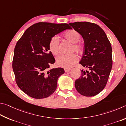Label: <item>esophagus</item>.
I'll list each match as a JSON object with an SVG mask.
<instances>
[{"label": "esophagus", "mask_w": 126, "mask_h": 126, "mask_svg": "<svg viewBox=\"0 0 126 126\" xmlns=\"http://www.w3.org/2000/svg\"><path fill=\"white\" fill-rule=\"evenodd\" d=\"M70 70H71V69H64L65 72H67L70 71Z\"/></svg>", "instance_id": "34e87169"}]
</instances>
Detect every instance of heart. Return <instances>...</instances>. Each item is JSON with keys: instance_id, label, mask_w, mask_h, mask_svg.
Here are the masks:
<instances>
[{"instance_id": "heart-1", "label": "heart", "mask_w": 126, "mask_h": 126, "mask_svg": "<svg viewBox=\"0 0 126 126\" xmlns=\"http://www.w3.org/2000/svg\"><path fill=\"white\" fill-rule=\"evenodd\" d=\"M65 38L72 43L71 48V52L75 51L79 54H80L83 51V46L82 44L79 43L81 35L78 32L75 30H70L66 32L64 35ZM60 40L59 37L55 35L53 36L50 40L48 44V48L50 51L53 55H56L59 52ZM78 57L75 54L70 55L62 54L56 58V65L59 67L65 69H69L78 62Z\"/></svg>"}]
</instances>
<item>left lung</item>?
Instances as JSON below:
<instances>
[{"label": "left lung", "instance_id": "8db88e82", "mask_svg": "<svg viewBox=\"0 0 126 126\" xmlns=\"http://www.w3.org/2000/svg\"><path fill=\"white\" fill-rule=\"evenodd\" d=\"M84 40L83 55L80 63L88 70H81V76L75 82L79 94L87 97L96 95L104 89L112 67L111 43L104 31L90 22L69 23Z\"/></svg>", "mask_w": 126, "mask_h": 126}]
</instances>
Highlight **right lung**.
Here are the masks:
<instances>
[{
	"instance_id": "1",
	"label": "right lung",
	"mask_w": 126,
	"mask_h": 126,
	"mask_svg": "<svg viewBox=\"0 0 126 126\" xmlns=\"http://www.w3.org/2000/svg\"><path fill=\"white\" fill-rule=\"evenodd\" d=\"M66 29H72L68 24L40 22L30 26L17 41L12 63L15 81L31 97L46 98L56 90L57 79L65 71L61 67L48 70L55 61L48 44Z\"/></svg>"
}]
</instances>
